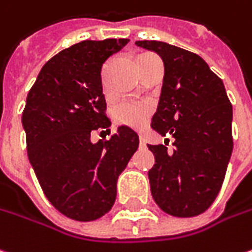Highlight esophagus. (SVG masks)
Segmentation results:
<instances>
[{
    "instance_id": "1",
    "label": "esophagus",
    "mask_w": 252,
    "mask_h": 252,
    "mask_svg": "<svg viewBox=\"0 0 252 252\" xmlns=\"http://www.w3.org/2000/svg\"><path fill=\"white\" fill-rule=\"evenodd\" d=\"M145 145H147V142H145L144 137H139V147H145Z\"/></svg>"
}]
</instances>
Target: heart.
<instances>
[{
  "label": "heart",
  "instance_id": "1",
  "mask_svg": "<svg viewBox=\"0 0 252 252\" xmlns=\"http://www.w3.org/2000/svg\"><path fill=\"white\" fill-rule=\"evenodd\" d=\"M105 95H107V89ZM113 120L120 126H126L134 129H141L147 126L151 115H152V105L149 103L141 101H124L120 103L111 111Z\"/></svg>",
  "mask_w": 252,
  "mask_h": 252
}]
</instances>
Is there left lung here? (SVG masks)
I'll list each match as a JSON object with an SVG mask.
<instances>
[{"instance_id": "left-lung-1", "label": "left lung", "mask_w": 252, "mask_h": 252, "mask_svg": "<svg viewBox=\"0 0 252 252\" xmlns=\"http://www.w3.org/2000/svg\"><path fill=\"white\" fill-rule=\"evenodd\" d=\"M135 45L163 62L162 92L151 126L175 139L172 152L166 145H148L155 155L148 172L152 197L170 216H197L212 206L224 181L233 152V107L223 80L199 55L159 40Z\"/></svg>"}]
</instances>
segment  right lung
Wrapping results in <instances>:
<instances>
[{
	"mask_svg": "<svg viewBox=\"0 0 252 252\" xmlns=\"http://www.w3.org/2000/svg\"><path fill=\"white\" fill-rule=\"evenodd\" d=\"M128 39L83 40L45 63L29 90L22 126L28 158L45 196L77 221L97 220L113 207L117 181L139 145L137 132L93 144L90 134L108 128L101 67Z\"/></svg>",
	"mask_w": 252,
	"mask_h": 252,
	"instance_id": "add662e5",
	"label": "right lung"
}]
</instances>
